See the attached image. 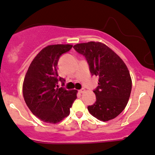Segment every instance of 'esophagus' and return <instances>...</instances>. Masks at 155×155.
<instances>
[{
  "instance_id": "esophagus-1",
  "label": "esophagus",
  "mask_w": 155,
  "mask_h": 155,
  "mask_svg": "<svg viewBox=\"0 0 155 155\" xmlns=\"http://www.w3.org/2000/svg\"><path fill=\"white\" fill-rule=\"evenodd\" d=\"M79 92L80 93H84V92H85V89H84V88H82V89H81L80 91H79Z\"/></svg>"
}]
</instances>
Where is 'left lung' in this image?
<instances>
[{
	"instance_id": "obj_1",
	"label": "left lung",
	"mask_w": 155,
	"mask_h": 155,
	"mask_svg": "<svg viewBox=\"0 0 155 155\" xmlns=\"http://www.w3.org/2000/svg\"><path fill=\"white\" fill-rule=\"evenodd\" d=\"M74 49L86 57L92 75L98 76L95 90L96 103L88 106L89 113L101 121H108L124 110L132 91L130 71L121 58L100 42L75 45Z\"/></svg>"
}]
</instances>
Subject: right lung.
<instances>
[{
    "label": "right lung",
    "mask_w": 155,
    "mask_h": 155,
    "mask_svg": "<svg viewBox=\"0 0 155 155\" xmlns=\"http://www.w3.org/2000/svg\"><path fill=\"white\" fill-rule=\"evenodd\" d=\"M73 47L69 44L50 45L42 48L32 60L23 84L25 102L31 113L42 121L57 124L69 115L76 99V90L67 91L57 85L59 57Z\"/></svg>",
    "instance_id": "1"
}]
</instances>
